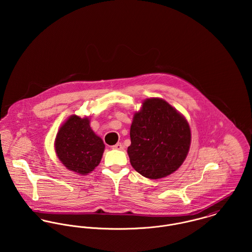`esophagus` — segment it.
Returning <instances> with one entry per match:
<instances>
[{
    "instance_id": "34e87169",
    "label": "esophagus",
    "mask_w": 252,
    "mask_h": 252,
    "mask_svg": "<svg viewBox=\"0 0 252 252\" xmlns=\"http://www.w3.org/2000/svg\"><path fill=\"white\" fill-rule=\"evenodd\" d=\"M112 148L113 149H118V150H122L124 147H123V145L121 143H117V144H115V145H113L112 146Z\"/></svg>"
}]
</instances>
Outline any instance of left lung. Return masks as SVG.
<instances>
[{"instance_id": "1", "label": "left lung", "mask_w": 252, "mask_h": 252, "mask_svg": "<svg viewBox=\"0 0 252 252\" xmlns=\"http://www.w3.org/2000/svg\"><path fill=\"white\" fill-rule=\"evenodd\" d=\"M128 155L132 167L150 180L176 172L185 160L191 131L185 117L160 98L143 102L130 129Z\"/></svg>"}]
</instances>
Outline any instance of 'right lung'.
I'll return each mask as SVG.
<instances>
[{"instance_id":"obj_1","label":"right lung","mask_w":252,"mask_h":252,"mask_svg":"<svg viewBox=\"0 0 252 252\" xmlns=\"http://www.w3.org/2000/svg\"><path fill=\"white\" fill-rule=\"evenodd\" d=\"M55 151L62 164L79 175L91 173L101 162L105 144L90 127L88 117L71 115L60 127Z\"/></svg>"}]
</instances>
